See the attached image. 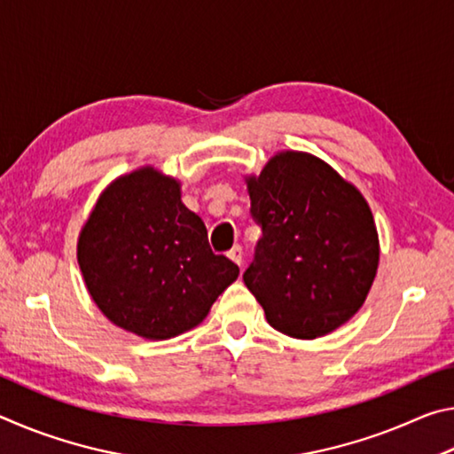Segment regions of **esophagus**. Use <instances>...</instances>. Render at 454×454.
<instances>
[{"label":"esophagus","mask_w":454,"mask_h":454,"mask_svg":"<svg viewBox=\"0 0 454 454\" xmlns=\"http://www.w3.org/2000/svg\"><path fill=\"white\" fill-rule=\"evenodd\" d=\"M228 258L230 260H232V262L234 264H238V266H242V262H244V254H242V246H234V248L232 250H230L228 252Z\"/></svg>","instance_id":"34e87169"}]
</instances>
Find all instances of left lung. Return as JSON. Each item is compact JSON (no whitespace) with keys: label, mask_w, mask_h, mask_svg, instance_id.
<instances>
[{"label":"left lung","mask_w":454,"mask_h":454,"mask_svg":"<svg viewBox=\"0 0 454 454\" xmlns=\"http://www.w3.org/2000/svg\"><path fill=\"white\" fill-rule=\"evenodd\" d=\"M252 216L262 226L244 284L268 325L312 340L364 304L380 260L372 210L325 160L282 150L258 176H244Z\"/></svg>","instance_id":"1"}]
</instances>
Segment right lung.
<instances>
[{
	"label": "right lung",
	"instance_id": "obj_1",
	"mask_svg": "<svg viewBox=\"0 0 454 454\" xmlns=\"http://www.w3.org/2000/svg\"><path fill=\"white\" fill-rule=\"evenodd\" d=\"M91 301L114 325L145 340L198 326L240 268L210 250L182 184L153 166L118 176L99 194L78 238Z\"/></svg>",
	"mask_w": 454,
	"mask_h": 454
}]
</instances>
